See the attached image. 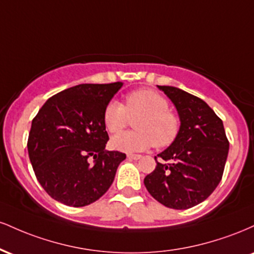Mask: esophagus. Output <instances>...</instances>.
Listing matches in <instances>:
<instances>
[{"label":"esophagus","mask_w":254,"mask_h":254,"mask_svg":"<svg viewBox=\"0 0 254 254\" xmlns=\"http://www.w3.org/2000/svg\"><path fill=\"white\" fill-rule=\"evenodd\" d=\"M127 159H129V160H138V159H141V155H138V154H127Z\"/></svg>","instance_id":"esophagus-1"}]
</instances>
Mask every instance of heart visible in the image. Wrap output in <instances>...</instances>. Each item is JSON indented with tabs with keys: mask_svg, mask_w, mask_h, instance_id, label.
<instances>
[{
	"mask_svg": "<svg viewBox=\"0 0 254 254\" xmlns=\"http://www.w3.org/2000/svg\"><path fill=\"white\" fill-rule=\"evenodd\" d=\"M136 130L115 136L111 141L113 148L122 151H142L155 145L170 147L178 138L182 127L179 116L170 110L164 95L151 89H139L125 97L124 105L111 100L104 109V124L111 133H118L136 117Z\"/></svg>",
	"mask_w": 254,
	"mask_h": 254,
	"instance_id": "heart-1",
	"label": "heart"
}]
</instances>
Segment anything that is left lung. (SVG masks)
Instances as JSON below:
<instances>
[{
    "label": "left lung",
    "instance_id": "left-lung-1",
    "mask_svg": "<svg viewBox=\"0 0 254 254\" xmlns=\"http://www.w3.org/2000/svg\"><path fill=\"white\" fill-rule=\"evenodd\" d=\"M157 87L176 105L182 127L174 143L155 156L156 167L144 178V185L159 203L185 210L217 188L229 141L222 121L205 101L176 87Z\"/></svg>",
    "mask_w": 254,
    "mask_h": 254
}]
</instances>
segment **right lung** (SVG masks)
<instances>
[{
  "mask_svg": "<svg viewBox=\"0 0 254 254\" xmlns=\"http://www.w3.org/2000/svg\"><path fill=\"white\" fill-rule=\"evenodd\" d=\"M123 82L84 83L52 95L33 118L27 149L38 182L65 205L86 206L106 193L124 153L105 150L104 109Z\"/></svg>",
  "mask_w": 254,
  "mask_h": 254,
  "instance_id": "obj_1",
  "label": "right lung"
}]
</instances>
